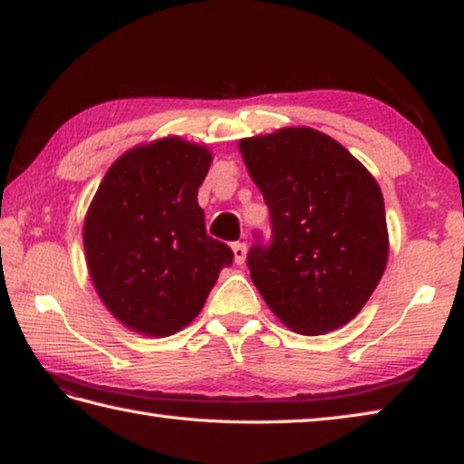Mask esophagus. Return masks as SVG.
Masks as SVG:
<instances>
[{
	"mask_svg": "<svg viewBox=\"0 0 464 464\" xmlns=\"http://www.w3.org/2000/svg\"><path fill=\"white\" fill-rule=\"evenodd\" d=\"M233 256H235V264L241 266L246 262V256H247V246L243 241H235L233 243Z\"/></svg>",
	"mask_w": 464,
	"mask_h": 464,
	"instance_id": "esophagus-1",
	"label": "esophagus"
}]
</instances>
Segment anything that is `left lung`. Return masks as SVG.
<instances>
[{
    "instance_id": "obj_1",
    "label": "left lung",
    "mask_w": 464,
    "mask_h": 464,
    "mask_svg": "<svg viewBox=\"0 0 464 464\" xmlns=\"http://www.w3.org/2000/svg\"><path fill=\"white\" fill-rule=\"evenodd\" d=\"M270 210L247 268L282 324L321 335L354 319L387 266L389 235L376 179L348 149L313 129L239 143Z\"/></svg>"
}]
</instances>
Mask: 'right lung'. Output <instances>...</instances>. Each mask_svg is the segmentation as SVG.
<instances>
[{"instance_id": "obj_1", "label": "right lung", "mask_w": 464, "mask_h": 464, "mask_svg": "<svg viewBox=\"0 0 464 464\" xmlns=\"http://www.w3.org/2000/svg\"><path fill=\"white\" fill-rule=\"evenodd\" d=\"M208 166L204 147L155 140L116 160L90 204L83 247L93 286L139 334L179 332L233 264L231 247L207 233L196 200Z\"/></svg>"}]
</instances>
